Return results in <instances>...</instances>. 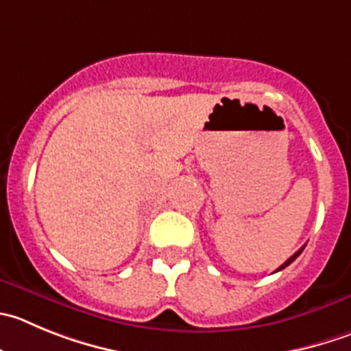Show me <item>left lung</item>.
<instances>
[{"instance_id": "left-lung-1", "label": "left lung", "mask_w": 351, "mask_h": 351, "mask_svg": "<svg viewBox=\"0 0 351 351\" xmlns=\"http://www.w3.org/2000/svg\"><path fill=\"white\" fill-rule=\"evenodd\" d=\"M303 248H305V246H302V248H300V250H298V252H296V253H295V255H291V256H289V258H288V260H286V262H285V263H282V265H281V267H279V269H278V270H276V272H279V270H282V269H285V267H288V265H289V263H291V262H295V260H296V258H298V256H300V253H302V252H303Z\"/></svg>"}]
</instances>
